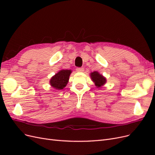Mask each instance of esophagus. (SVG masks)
<instances>
[{"label": "esophagus", "instance_id": "esophagus-1", "mask_svg": "<svg viewBox=\"0 0 155 155\" xmlns=\"http://www.w3.org/2000/svg\"><path fill=\"white\" fill-rule=\"evenodd\" d=\"M76 71L78 72H82L84 71V68H77Z\"/></svg>", "mask_w": 155, "mask_h": 155}]
</instances>
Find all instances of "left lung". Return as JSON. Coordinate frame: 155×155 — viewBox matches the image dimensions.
I'll list each match as a JSON object with an SVG mask.
<instances>
[{
  "label": "left lung",
  "mask_w": 155,
  "mask_h": 155,
  "mask_svg": "<svg viewBox=\"0 0 155 155\" xmlns=\"http://www.w3.org/2000/svg\"><path fill=\"white\" fill-rule=\"evenodd\" d=\"M91 78L92 81L95 83V85L97 87V88H100L105 85V83L107 81L106 78L97 71L91 72Z\"/></svg>",
  "instance_id": "obj_1"
}]
</instances>
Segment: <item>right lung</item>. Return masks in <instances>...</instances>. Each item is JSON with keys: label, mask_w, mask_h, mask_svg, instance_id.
<instances>
[{"label": "right lung", "mask_w": 155, "mask_h": 155, "mask_svg": "<svg viewBox=\"0 0 155 155\" xmlns=\"http://www.w3.org/2000/svg\"><path fill=\"white\" fill-rule=\"evenodd\" d=\"M71 72L72 70H60L50 79V85L57 90H61L67 85Z\"/></svg>", "instance_id": "obj_1"}]
</instances>
